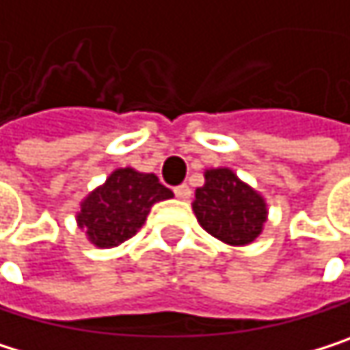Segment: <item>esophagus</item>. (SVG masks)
Returning a JSON list of instances; mask_svg holds the SVG:
<instances>
[{"label":"esophagus","instance_id":"obj_1","mask_svg":"<svg viewBox=\"0 0 350 350\" xmlns=\"http://www.w3.org/2000/svg\"><path fill=\"white\" fill-rule=\"evenodd\" d=\"M175 196L179 200H189L191 198V187L189 185H179V187H175Z\"/></svg>","mask_w":350,"mask_h":350}]
</instances>
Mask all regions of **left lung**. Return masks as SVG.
I'll return each mask as SVG.
<instances>
[{"label": "left lung", "instance_id": "left-lung-1", "mask_svg": "<svg viewBox=\"0 0 350 350\" xmlns=\"http://www.w3.org/2000/svg\"><path fill=\"white\" fill-rule=\"evenodd\" d=\"M191 208L200 227L231 247L256 241L268 221L266 198L229 167L204 171Z\"/></svg>", "mask_w": 350, "mask_h": 350}]
</instances>
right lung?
Masks as SVG:
<instances>
[{
	"instance_id": "right-lung-1",
	"label": "right lung",
	"mask_w": 350,
	"mask_h": 350,
	"mask_svg": "<svg viewBox=\"0 0 350 350\" xmlns=\"http://www.w3.org/2000/svg\"><path fill=\"white\" fill-rule=\"evenodd\" d=\"M169 198L173 191L154 173L119 167L80 202L76 225L94 247H117L142 229L157 202Z\"/></svg>"
}]
</instances>
